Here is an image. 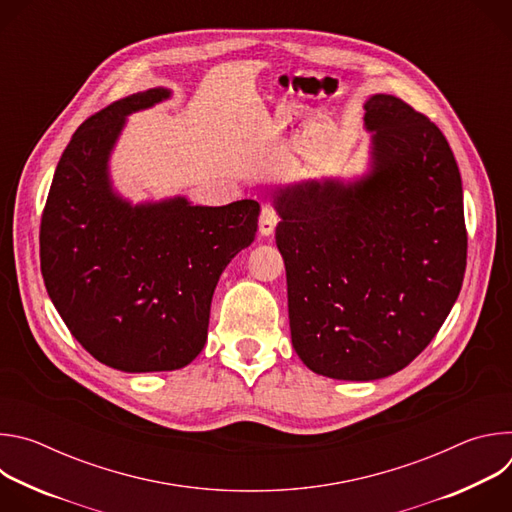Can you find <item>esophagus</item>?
I'll list each match as a JSON object with an SVG mask.
<instances>
[{"instance_id": "obj_1", "label": "esophagus", "mask_w": 512, "mask_h": 512, "mask_svg": "<svg viewBox=\"0 0 512 512\" xmlns=\"http://www.w3.org/2000/svg\"><path fill=\"white\" fill-rule=\"evenodd\" d=\"M277 221H279L277 210L271 204H263L261 206V216H259V233L263 237H269L275 231Z\"/></svg>"}]
</instances>
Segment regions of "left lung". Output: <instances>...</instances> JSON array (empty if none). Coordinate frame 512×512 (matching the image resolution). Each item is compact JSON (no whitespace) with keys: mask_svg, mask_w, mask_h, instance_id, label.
I'll list each match as a JSON object with an SVG mask.
<instances>
[{"mask_svg":"<svg viewBox=\"0 0 512 512\" xmlns=\"http://www.w3.org/2000/svg\"><path fill=\"white\" fill-rule=\"evenodd\" d=\"M362 180L279 190L291 344L322 377H389L433 340L458 300L468 233L462 178L433 121L393 95L364 105Z\"/></svg>","mask_w":512,"mask_h":512,"instance_id":"left-lung-1","label":"left lung"}]
</instances>
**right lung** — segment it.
Returning a JSON list of instances; mask_svg holds the SVG:
<instances>
[{"label": "right lung", "mask_w": 512, "mask_h": 512, "mask_svg": "<svg viewBox=\"0 0 512 512\" xmlns=\"http://www.w3.org/2000/svg\"><path fill=\"white\" fill-rule=\"evenodd\" d=\"M150 89L91 115L56 166L40 223V269L70 334L107 367L176 371L206 342L218 277L257 233L259 202L131 206L107 160L125 115L166 99Z\"/></svg>", "instance_id": "1"}]
</instances>
